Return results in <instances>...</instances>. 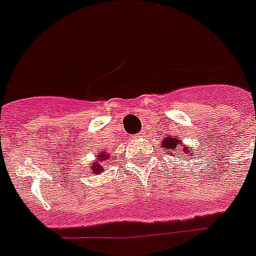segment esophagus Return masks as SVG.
<instances>
[{
    "instance_id": "obj_1",
    "label": "esophagus",
    "mask_w": 256,
    "mask_h": 256,
    "mask_svg": "<svg viewBox=\"0 0 256 256\" xmlns=\"http://www.w3.org/2000/svg\"><path fill=\"white\" fill-rule=\"evenodd\" d=\"M142 136H143V132H139L138 136H136V138H142Z\"/></svg>"
}]
</instances>
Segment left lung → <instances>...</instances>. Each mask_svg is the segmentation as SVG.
<instances>
[{"label": "left lung", "mask_w": 256, "mask_h": 256, "mask_svg": "<svg viewBox=\"0 0 256 256\" xmlns=\"http://www.w3.org/2000/svg\"><path fill=\"white\" fill-rule=\"evenodd\" d=\"M162 148L171 154L172 156L175 158L178 155V158H186V159H192L194 155V151L189 146L184 144L182 139H180L178 135H167L164 136L163 142H162Z\"/></svg>", "instance_id": "8db88e82"}]
</instances>
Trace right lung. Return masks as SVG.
I'll return each mask as SVG.
<instances>
[{
	"label": "right lung",
	"mask_w": 256,
	"mask_h": 256,
	"mask_svg": "<svg viewBox=\"0 0 256 256\" xmlns=\"http://www.w3.org/2000/svg\"><path fill=\"white\" fill-rule=\"evenodd\" d=\"M109 160H110V158L108 152L101 151V152H98V155H96V160L89 164V168H90V171H92L93 175H98L100 172L104 171L102 163H101V162H105V163H106V162Z\"/></svg>",
	"instance_id": "obj_1"
}]
</instances>
